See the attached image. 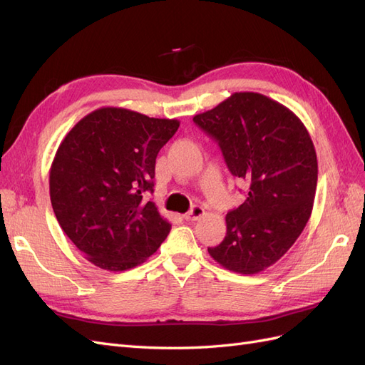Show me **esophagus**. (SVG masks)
I'll use <instances>...</instances> for the list:
<instances>
[{
  "label": "esophagus",
  "instance_id": "34e87169",
  "mask_svg": "<svg viewBox=\"0 0 365 365\" xmlns=\"http://www.w3.org/2000/svg\"><path fill=\"white\" fill-rule=\"evenodd\" d=\"M204 215H205V210L201 205H193L190 212L184 215V219L185 220H197Z\"/></svg>",
  "mask_w": 365,
  "mask_h": 365
}]
</instances>
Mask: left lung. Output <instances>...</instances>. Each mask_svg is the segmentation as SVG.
I'll return each instance as SVG.
<instances>
[{"mask_svg": "<svg viewBox=\"0 0 365 365\" xmlns=\"http://www.w3.org/2000/svg\"><path fill=\"white\" fill-rule=\"evenodd\" d=\"M193 121L217 143L231 175L248 185L245 202L227 213V235L208 248L210 256L240 274L267 269L311 217L318 178L311 135L288 108L259 93H235Z\"/></svg>", "mask_w": 365, "mask_h": 365, "instance_id": "8db88e82", "label": "left lung"}]
</instances>
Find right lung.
<instances>
[{
    "label": "right lung",
    "instance_id": "1",
    "mask_svg": "<svg viewBox=\"0 0 365 365\" xmlns=\"http://www.w3.org/2000/svg\"><path fill=\"white\" fill-rule=\"evenodd\" d=\"M178 128V120L101 108L61 143L50 169L53 212L96 267L134 268L168 237L172 225L146 193L153 192L158 152Z\"/></svg>",
    "mask_w": 365,
    "mask_h": 365
}]
</instances>
